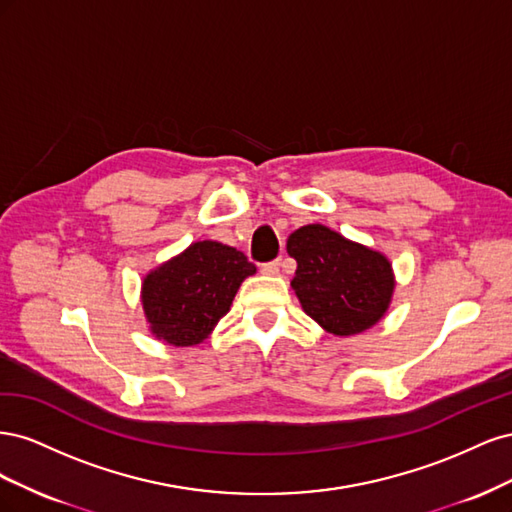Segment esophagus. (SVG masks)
<instances>
[{
	"label": "esophagus",
	"instance_id": "1",
	"mask_svg": "<svg viewBox=\"0 0 512 512\" xmlns=\"http://www.w3.org/2000/svg\"><path fill=\"white\" fill-rule=\"evenodd\" d=\"M260 273L262 275H277L280 273V260H271V262H265V265H260Z\"/></svg>",
	"mask_w": 512,
	"mask_h": 512
}]
</instances>
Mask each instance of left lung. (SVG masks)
Masks as SVG:
<instances>
[{
	"instance_id": "8db88e82",
	"label": "left lung",
	"mask_w": 512,
	"mask_h": 512,
	"mask_svg": "<svg viewBox=\"0 0 512 512\" xmlns=\"http://www.w3.org/2000/svg\"><path fill=\"white\" fill-rule=\"evenodd\" d=\"M297 260L292 290L303 312L337 337L359 335L389 312L395 273L382 252L339 235L322 224H307L286 243Z\"/></svg>"
}]
</instances>
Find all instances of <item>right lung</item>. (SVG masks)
<instances>
[{
  "instance_id": "obj_1",
  "label": "right lung",
  "mask_w": 512,
  "mask_h": 512,
  "mask_svg": "<svg viewBox=\"0 0 512 512\" xmlns=\"http://www.w3.org/2000/svg\"><path fill=\"white\" fill-rule=\"evenodd\" d=\"M254 273L256 267L237 247L194 241L143 277L141 303L151 335L177 348L200 344Z\"/></svg>"
}]
</instances>
